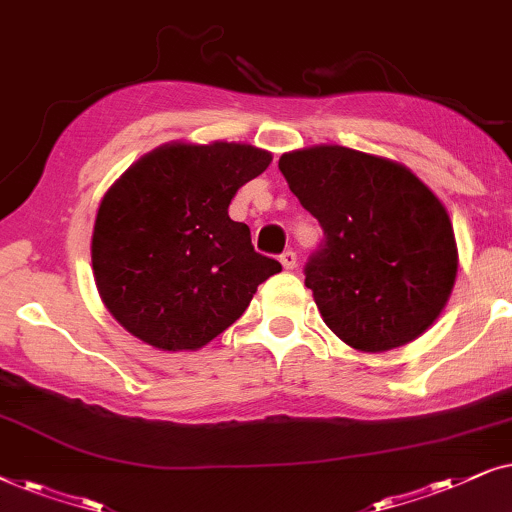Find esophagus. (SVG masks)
<instances>
[{
    "label": "esophagus",
    "mask_w": 512,
    "mask_h": 512,
    "mask_svg": "<svg viewBox=\"0 0 512 512\" xmlns=\"http://www.w3.org/2000/svg\"><path fill=\"white\" fill-rule=\"evenodd\" d=\"M281 264H283V269H295L297 267V252L295 250H285L283 255H281Z\"/></svg>",
    "instance_id": "esophagus-1"
}]
</instances>
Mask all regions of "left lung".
Instances as JSON below:
<instances>
[{"label": "left lung", "instance_id": "1", "mask_svg": "<svg viewBox=\"0 0 512 512\" xmlns=\"http://www.w3.org/2000/svg\"><path fill=\"white\" fill-rule=\"evenodd\" d=\"M278 168L323 227L304 283L325 325L370 353L433 325L456 278L454 229L438 196L410 168L339 145L283 154Z\"/></svg>", "mask_w": 512, "mask_h": 512}]
</instances>
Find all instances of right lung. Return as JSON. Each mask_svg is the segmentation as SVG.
Masks as SVG:
<instances>
[{"label":"right lung","instance_id":"right-lung-1","mask_svg":"<svg viewBox=\"0 0 512 512\" xmlns=\"http://www.w3.org/2000/svg\"><path fill=\"white\" fill-rule=\"evenodd\" d=\"M271 154L250 145H166L109 189L91 243L102 302L131 335L194 351L248 309L281 264L255 252L229 203Z\"/></svg>","mask_w":512,"mask_h":512}]
</instances>
